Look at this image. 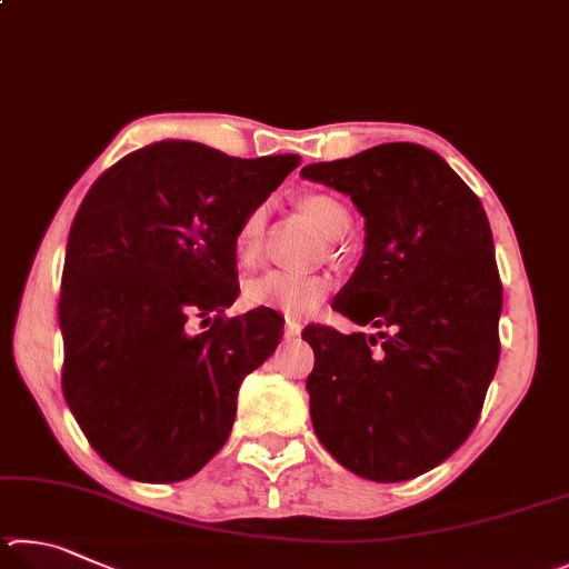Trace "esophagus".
Here are the masks:
<instances>
[{"instance_id":"esophagus-1","label":"esophagus","mask_w":569,"mask_h":569,"mask_svg":"<svg viewBox=\"0 0 569 569\" xmlns=\"http://www.w3.org/2000/svg\"><path fill=\"white\" fill-rule=\"evenodd\" d=\"M300 332H302V322H297V320L284 322V340H292V337H297Z\"/></svg>"}]
</instances>
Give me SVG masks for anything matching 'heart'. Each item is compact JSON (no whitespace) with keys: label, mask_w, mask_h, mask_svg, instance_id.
<instances>
[{"label":"heart","mask_w":569,"mask_h":569,"mask_svg":"<svg viewBox=\"0 0 569 569\" xmlns=\"http://www.w3.org/2000/svg\"><path fill=\"white\" fill-rule=\"evenodd\" d=\"M300 209L312 219L315 227L320 229L327 237H342L352 224L350 209L345 202L325 194V192H312L300 199ZM267 227V207H254L244 214L242 222L237 227V252L239 262L252 264L259 247H262ZM327 292H330V279L320 274H292L282 272V269H272V272H264L254 279H249L244 284V300L252 307H272L290 317H305L310 315L317 305H320Z\"/></svg>","instance_id":"b5f03b06"}]
</instances>
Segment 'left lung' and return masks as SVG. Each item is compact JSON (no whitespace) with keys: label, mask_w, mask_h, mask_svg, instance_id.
Returning a JSON list of instances; mask_svg holds the SVG:
<instances>
[{"label":"left lung","mask_w":569,"mask_h":569,"mask_svg":"<svg viewBox=\"0 0 569 569\" xmlns=\"http://www.w3.org/2000/svg\"><path fill=\"white\" fill-rule=\"evenodd\" d=\"M302 177L362 212V262L332 307L380 327L370 337L305 327L315 435L355 475L412 480L470 437L500 360L490 222L460 174L412 142L307 164Z\"/></svg>","instance_id":"left-lung-1"}]
</instances>
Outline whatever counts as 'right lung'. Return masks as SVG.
<instances>
[{"label":"right lung","mask_w":569,"mask_h":569,"mask_svg":"<svg viewBox=\"0 0 569 569\" xmlns=\"http://www.w3.org/2000/svg\"><path fill=\"white\" fill-rule=\"evenodd\" d=\"M300 164L164 139L112 164L69 229L62 390L89 445L139 482H179L222 450L237 392L282 340L237 300V227ZM216 317L189 336L192 316Z\"/></svg>","instance_id":"obj_1"}]
</instances>
